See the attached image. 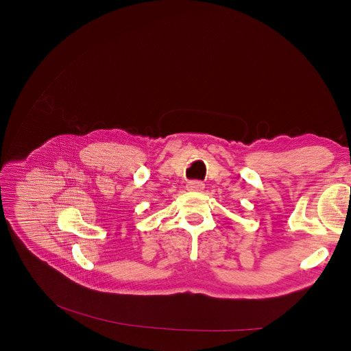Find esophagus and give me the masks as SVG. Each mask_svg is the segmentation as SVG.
I'll return each mask as SVG.
<instances>
[{
    "label": "esophagus",
    "instance_id": "34e87169",
    "mask_svg": "<svg viewBox=\"0 0 351 351\" xmlns=\"http://www.w3.org/2000/svg\"><path fill=\"white\" fill-rule=\"evenodd\" d=\"M186 188H188V191L199 192L205 188V185H204V182H200V180H191V182H188Z\"/></svg>",
    "mask_w": 351,
    "mask_h": 351
}]
</instances>
